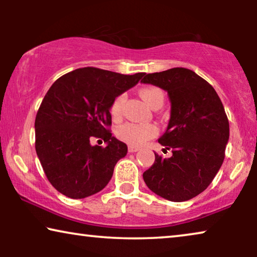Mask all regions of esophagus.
I'll list each match as a JSON object with an SVG mask.
<instances>
[{
	"instance_id": "1",
	"label": "esophagus",
	"mask_w": 257,
	"mask_h": 257,
	"mask_svg": "<svg viewBox=\"0 0 257 257\" xmlns=\"http://www.w3.org/2000/svg\"><path fill=\"white\" fill-rule=\"evenodd\" d=\"M139 151V147H135V146H128V152L130 153H135V152H138Z\"/></svg>"
}]
</instances>
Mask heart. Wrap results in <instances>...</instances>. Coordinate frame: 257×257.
Wrapping results in <instances>:
<instances>
[{"label":"heart","mask_w":257,"mask_h":257,"mask_svg":"<svg viewBox=\"0 0 257 257\" xmlns=\"http://www.w3.org/2000/svg\"><path fill=\"white\" fill-rule=\"evenodd\" d=\"M140 96L150 107L154 108L158 104L164 103V93L157 86H145L139 91ZM126 100V93H120L112 101L110 111L114 118H118L122 112V106ZM158 130L152 124H135L126 122L117 128V137L122 142L127 143L131 146H142L153 137H156Z\"/></svg>","instance_id":"obj_1"}]
</instances>
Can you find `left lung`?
<instances>
[{"label": "left lung", "instance_id": "left-lung-1", "mask_svg": "<svg viewBox=\"0 0 257 257\" xmlns=\"http://www.w3.org/2000/svg\"><path fill=\"white\" fill-rule=\"evenodd\" d=\"M142 82L170 96L171 119L159 143L173 153L171 158L154 153L144 181L161 198L187 201L208 187L223 163L229 121L222 101L207 80L189 69L147 73Z\"/></svg>", "mask_w": 257, "mask_h": 257}]
</instances>
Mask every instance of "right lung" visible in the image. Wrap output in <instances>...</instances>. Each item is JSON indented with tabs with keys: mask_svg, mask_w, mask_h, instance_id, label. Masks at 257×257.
Segmentation results:
<instances>
[{
	"mask_svg": "<svg viewBox=\"0 0 257 257\" xmlns=\"http://www.w3.org/2000/svg\"><path fill=\"white\" fill-rule=\"evenodd\" d=\"M145 75L87 66L65 73L52 84L35 119V149L48 180L59 193L83 199L111 180L127 146L112 137L110 107L114 98ZM100 138L108 146L92 147Z\"/></svg>",
	"mask_w": 257,
	"mask_h": 257,
	"instance_id": "obj_1",
	"label": "right lung"
}]
</instances>
